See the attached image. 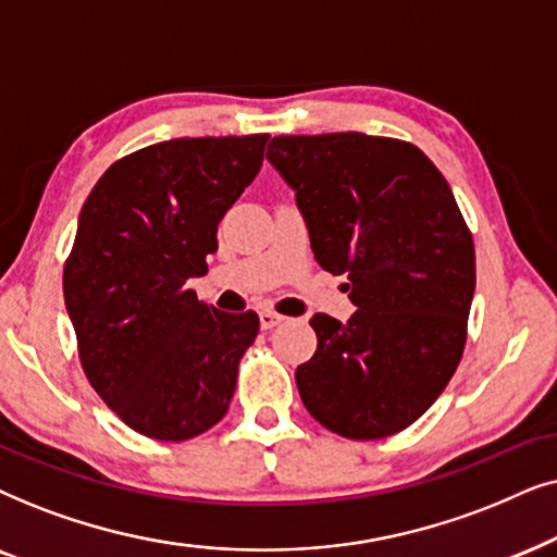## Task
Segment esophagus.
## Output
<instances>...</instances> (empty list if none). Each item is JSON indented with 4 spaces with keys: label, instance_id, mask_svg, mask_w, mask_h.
Instances as JSON below:
<instances>
[{
    "label": "esophagus",
    "instance_id": "esophagus-1",
    "mask_svg": "<svg viewBox=\"0 0 557 557\" xmlns=\"http://www.w3.org/2000/svg\"><path fill=\"white\" fill-rule=\"evenodd\" d=\"M283 321H285V318L280 315V313H274V310H262V313H259V325H262L264 331L274 329V325L283 323Z\"/></svg>",
    "mask_w": 557,
    "mask_h": 557
}]
</instances>
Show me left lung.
I'll use <instances>...</instances> for the list:
<instances>
[{
    "label": "left lung",
    "instance_id": "obj_1",
    "mask_svg": "<svg viewBox=\"0 0 557 557\" xmlns=\"http://www.w3.org/2000/svg\"><path fill=\"white\" fill-rule=\"evenodd\" d=\"M267 160L293 185L315 262L348 274L356 313L310 318L306 410L351 441L412 425L463 356L476 251L441 170L418 147L359 132L274 137Z\"/></svg>",
    "mask_w": 557,
    "mask_h": 557
}]
</instances>
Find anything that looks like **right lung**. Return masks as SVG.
Returning <instances> with one entry per match:
<instances>
[{"mask_svg": "<svg viewBox=\"0 0 557 557\" xmlns=\"http://www.w3.org/2000/svg\"><path fill=\"white\" fill-rule=\"evenodd\" d=\"M270 135L183 137L124 154L81 209L63 298L81 367L116 418L154 441L216 425L259 315L188 290L216 228L262 168Z\"/></svg>", "mask_w": 557, "mask_h": 557, "instance_id": "add662e5", "label": "right lung"}]
</instances>
